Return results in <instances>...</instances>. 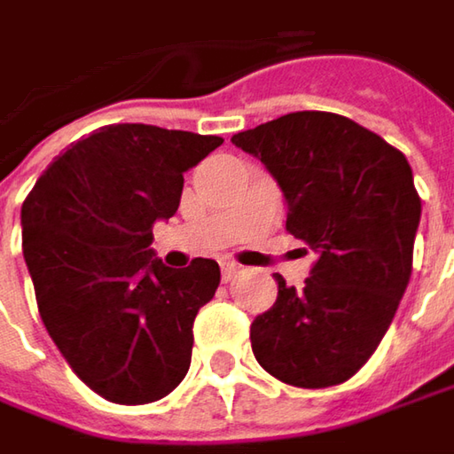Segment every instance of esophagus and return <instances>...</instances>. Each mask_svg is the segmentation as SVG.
Returning a JSON list of instances; mask_svg holds the SVG:
<instances>
[{
    "label": "esophagus",
    "mask_w": 454,
    "mask_h": 454,
    "mask_svg": "<svg viewBox=\"0 0 454 454\" xmlns=\"http://www.w3.org/2000/svg\"><path fill=\"white\" fill-rule=\"evenodd\" d=\"M219 266H222V278H224V281H230L232 276L240 274V263H238V261H230V258H224Z\"/></svg>",
    "instance_id": "1"
}]
</instances>
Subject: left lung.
I'll return each mask as SVG.
<instances>
[{
  "mask_svg": "<svg viewBox=\"0 0 454 454\" xmlns=\"http://www.w3.org/2000/svg\"><path fill=\"white\" fill-rule=\"evenodd\" d=\"M232 145L266 165L289 235L315 253L305 286L274 274L278 297L250 325L253 354L286 385H340L380 346L411 278L421 219L411 165L374 131L325 111L281 115Z\"/></svg>",
  "mask_w": 454,
  "mask_h": 454,
  "instance_id": "8db88e82",
  "label": "left lung"
}]
</instances>
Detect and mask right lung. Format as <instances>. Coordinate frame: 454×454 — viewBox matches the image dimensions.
<instances>
[{"mask_svg": "<svg viewBox=\"0 0 454 454\" xmlns=\"http://www.w3.org/2000/svg\"><path fill=\"white\" fill-rule=\"evenodd\" d=\"M222 137L114 123L49 165L22 204V255L41 320L82 382L121 405L165 398L191 367L193 320L219 263L170 269L152 224L180 204L183 173Z\"/></svg>", "mask_w": 454, "mask_h": 454, "instance_id": "add662e5", "label": "right lung"}]
</instances>
